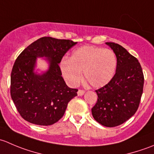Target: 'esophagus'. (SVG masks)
<instances>
[{
	"mask_svg": "<svg viewBox=\"0 0 154 154\" xmlns=\"http://www.w3.org/2000/svg\"><path fill=\"white\" fill-rule=\"evenodd\" d=\"M85 93V91L83 89H79L78 91H77V94L79 96H82Z\"/></svg>",
	"mask_w": 154,
	"mask_h": 154,
	"instance_id": "34e87169",
	"label": "esophagus"
}]
</instances>
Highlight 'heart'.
I'll return each instance as SVG.
<instances>
[{"label": "heart", "mask_w": 154, "mask_h": 154, "mask_svg": "<svg viewBox=\"0 0 154 154\" xmlns=\"http://www.w3.org/2000/svg\"><path fill=\"white\" fill-rule=\"evenodd\" d=\"M117 67V58L112 50L83 46L72 53L70 60L60 63L62 73L69 85L75 86L82 79V72L90 85L99 88L112 79Z\"/></svg>", "instance_id": "obj_1"}]
</instances>
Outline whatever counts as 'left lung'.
I'll return each mask as SVG.
<instances>
[{"label":"left lung","instance_id":"obj_1","mask_svg":"<svg viewBox=\"0 0 154 154\" xmlns=\"http://www.w3.org/2000/svg\"><path fill=\"white\" fill-rule=\"evenodd\" d=\"M116 54V72L104 86L95 91L97 100L91 109L100 125L113 127L122 125L136 113L143 92L144 74L139 60L120 45L106 42Z\"/></svg>","mask_w":154,"mask_h":154}]
</instances>
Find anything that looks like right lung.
<instances>
[{"mask_svg": "<svg viewBox=\"0 0 154 154\" xmlns=\"http://www.w3.org/2000/svg\"><path fill=\"white\" fill-rule=\"evenodd\" d=\"M72 40L42 37L19 54L11 72L10 94L20 116L37 125H54L63 116L68 103L77 95L62 77L59 63L71 47ZM51 59L49 70L38 75L33 69L36 57Z\"/></svg>", "mask_w": 154, "mask_h": 154, "instance_id": "add662e5", "label": "right lung"}]
</instances>
